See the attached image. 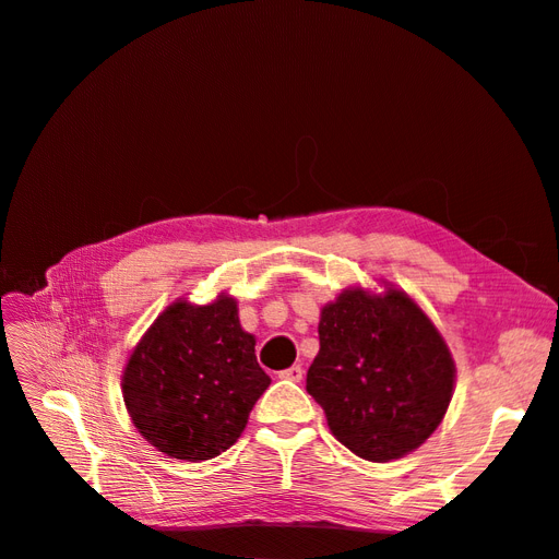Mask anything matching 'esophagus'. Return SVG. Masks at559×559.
<instances>
[{
  "label": "esophagus",
  "mask_w": 559,
  "mask_h": 559,
  "mask_svg": "<svg viewBox=\"0 0 559 559\" xmlns=\"http://www.w3.org/2000/svg\"><path fill=\"white\" fill-rule=\"evenodd\" d=\"M278 378L289 380V383H301V380H304V367H299V365L287 367V369H283V371L278 373Z\"/></svg>",
  "instance_id": "34e87169"
}]
</instances>
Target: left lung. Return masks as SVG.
<instances>
[{
  "mask_svg": "<svg viewBox=\"0 0 559 559\" xmlns=\"http://www.w3.org/2000/svg\"><path fill=\"white\" fill-rule=\"evenodd\" d=\"M306 390L337 442L369 462L419 449L442 424L455 362L432 319L403 289H342L319 314Z\"/></svg>",
  "mask_w": 559,
  "mask_h": 559,
  "instance_id": "1",
  "label": "left lung"
}]
</instances>
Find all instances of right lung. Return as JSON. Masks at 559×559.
I'll return each instance as SVG.
<instances>
[{"mask_svg": "<svg viewBox=\"0 0 559 559\" xmlns=\"http://www.w3.org/2000/svg\"><path fill=\"white\" fill-rule=\"evenodd\" d=\"M272 378L226 292L211 304L176 299L133 346L122 396L138 432L160 453L201 462L238 442Z\"/></svg>", "mask_w": 559, "mask_h": 559, "instance_id": "add662e5", "label": "right lung"}]
</instances>
